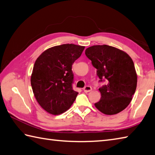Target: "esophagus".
Returning a JSON list of instances; mask_svg holds the SVG:
<instances>
[{"label": "esophagus", "mask_w": 155, "mask_h": 155, "mask_svg": "<svg viewBox=\"0 0 155 155\" xmlns=\"http://www.w3.org/2000/svg\"><path fill=\"white\" fill-rule=\"evenodd\" d=\"M83 90L85 92H88L91 91V90H92V87L90 86H86L85 87H84Z\"/></svg>", "instance_id": "34e87169"}]
</instances>
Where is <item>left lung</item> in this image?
Instances as JSON below:
<instances>
[{"label": "left lung", "mask_w": 155, "mask_h": 155, "mask_svg": "<svg viewBox=\"0 0 155 155\" xmlns=\"http://www.w3.org/2000/svg\"><path fill=\"white\" fill-rule=\"evenodd\" d=\"M86 57L96 69L99 82H107L98 90L101 100L94 104L105 115H115L126 108L137 86V75L132 59L126 52L108 45L86 48Z\"/></svg>", "instance_id": "left-lung-1"}]
</instances>
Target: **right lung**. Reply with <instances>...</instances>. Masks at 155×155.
Here are the masks:
<instances>
[{
  "label": "right lung",
  "instance_id": "add662e5",
  "mask_svg": "<svg viewBox=\"0 0 155 155\" xmlns=\"http://www.w3.org/2000/svg\"><path fill=\"white\" fill-rule=\"evenodd\" d=\"M84 48L73 44L54 46L42 52L34 63L32 90L38 104L52 115L65 112L77 97L71 68Z\"/></svg>",
  "mask_w": 155,
  "mask_h": 155
}]
</instances>
